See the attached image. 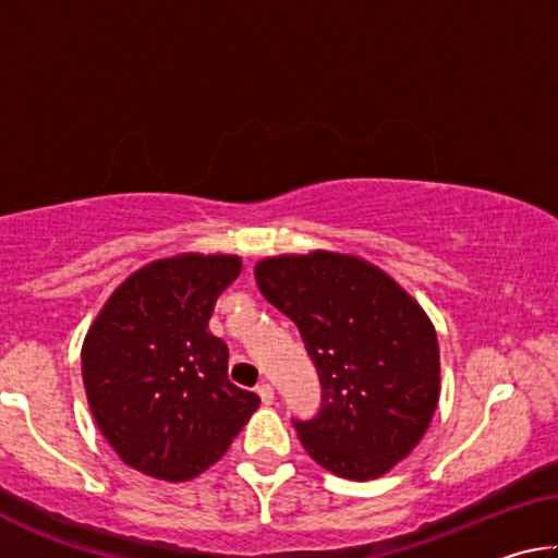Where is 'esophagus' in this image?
I'll use <instances>...</instances> for the list:
<instances>
[{"label":"esophagus","instance_id":"esophagus-1","mask_svg":"<svg viewBox=\"0 0 558 558\" xmlns=\"http://www.w3.org/2000/svg\"><path fill=\"white\" fill-rule=\"evenodd\" d=\"M258 396H260V401L266 403V405H270L272 401H276V391H272L270 384H260L258 386Z\"/></svg>","mask_w":558,"mask_h":558}]
</instances>
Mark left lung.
<instances>
[{"label":"left lung","mask_w":558,"mask_h":558,"mask_svg":"<svg viewBox=\"0 0 558 558\" xmlns=\"http://www.w3.org/2000/svg\"><path fill=\"white\" fill-rule=\"evenodd\" d=\"M256 282L298 325L323 384L313 418H292L310 458L349 480L389 472L440 393L436 329L418 302L384 270L327 251L260 260Z\"/></svg>","instance_id":"left-lung-1"}]
</instances>
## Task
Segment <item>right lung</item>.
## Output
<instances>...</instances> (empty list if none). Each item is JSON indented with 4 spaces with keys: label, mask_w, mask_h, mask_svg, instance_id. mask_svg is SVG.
I'll return each instance as SVG.
<instances>
[{
    "label": "right lung",
    "mask_w": 558,
    "mask_h": 558,
    "mask_svg": "<svg viewBox=\"0 0 558 558\" xmlns=\"http://www.w3.org/2000/svg\"><path fill=\"white\" fill-rule=\"evenodd\" d=\"M235 256L155 260L122 282L83 342L98 428L122 462L184 483L214 465L260 399L229 381V347L209 332Z\"/></svg>",
    "instance_id": "add662e5"
}]
</instances>
